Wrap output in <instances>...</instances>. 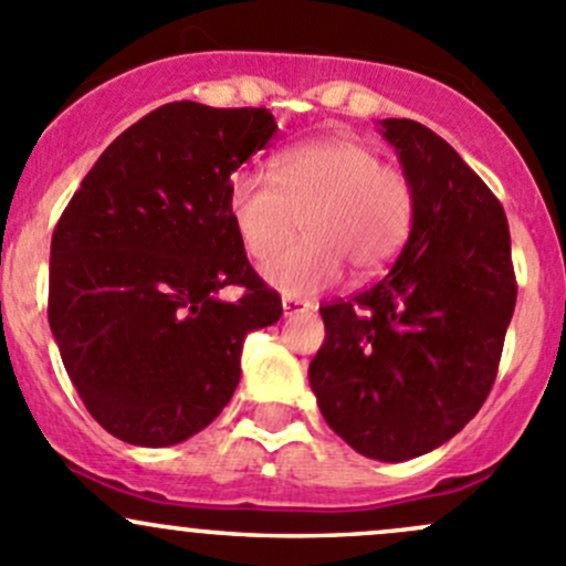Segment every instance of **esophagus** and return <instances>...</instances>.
<instances>
[{
	"mask_svg": "<svg viewBox=\"0 0 566 566\" xmlns=\"http://www.w3.org/2000/svg\"><path fill=\"white\" fill-rule=\"evenodd\" d=\"M311 311V302L296 300V296H283V316H300Z\"/></svg>",
	"mask_w": 566,
	"mask_h": 566,
	"instance_id": "esophagus-1",
	"label": "esophagus"
}]
</instances>
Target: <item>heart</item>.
I'll return each instance as SVG.
<instances>
[{"instance_id": "b5f03b06", "label": "heart", "mask_w": 566, "mask_h": 566, "mask_svg": "<svg viewBox=\"0 0 566 566\" xmlns=\"http://www.w3.org/2000/svg\"><path fill=\"white\" fill-rule=\"evenodd\" d=\"M413 209L409 174L357 138L283 149L272 177L240 171L229 185L231 223L250 259H271L306 220L308 240L264 266L266 283L289 296L329 289L343 266L357 281L376 277L409 240Z\"/></svg>"}]
</instances>
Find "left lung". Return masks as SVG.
Listing matches in <instances>:
<instances>
[{
	"label": "left lung",
	"mask_w": 566,
	"mask_h": 566,
	"mask_svg": "<svg viewBox=\"0 0 566 566\" xmlns=\"http://www.w3.org/2000/svg\"><path fill=\"white\" fill-rule=\"evenodd\" d=\"M417 196L398 261L324 302L311 387L326 424L365 458L400 463L450 441L496 381L517 300L510 226L493 190L413 119H381Z\"/></svg>",
	"instance_id": "left-lung-1"
}]
</instances>
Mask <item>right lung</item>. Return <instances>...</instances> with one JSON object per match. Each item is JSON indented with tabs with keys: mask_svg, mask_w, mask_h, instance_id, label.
Returning a JSON list of instances; mask_svg holds the SVG:
<instances>
[{
	"mask_svg": "<svg viewBox=\"0 0 566 566\" xmlns=\"http://www.w3.org/2000/svg\"><path fill=\"white\" fill-rule=\"evenodd\" d=\"M266 108L166 103L108 144L51 237L49 324L86 411L111 436L171 447L240 384L244 337L281 318L229 214ZM237 284L240 301L219 291Z\"/></svg>",
	"mask_w": 566,
	"mask_h": 566,
	"instance_id": "right-lung-1",
	"label": "right lung"
}]
</instances>
